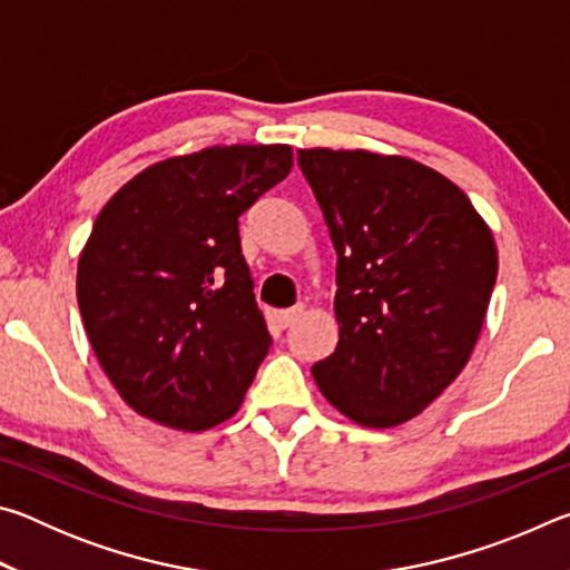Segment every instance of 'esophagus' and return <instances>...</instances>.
Wrapping results in <instances>:
<instances>
[{
  "mask_svg": "<svg viewBox=\"0 0 570 570\" xmlns=\"http://www.w3.org/2000/svg\"><path fill=\"white\" fill-rule=\"evenodd\" d=\"M302 312H304V306H294V308H284V312H278V324L284 326H292L298 316H302Z\"/></svg>",
  "mask_w": 570,
  "mask_h": 570,
  "instance_id": "esophagus-1",
  "label": "esophagus"
}]
</instances>
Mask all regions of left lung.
Masks as SVG:
<instances>
[{"mask_svg":"<svg viewBox=\"0 0 570 570\" xmlns=\"http://www.w3.org/2000/svg\"><path fill=\"white\" fill-rule=\"evenodd\" d=\"M336 250L340 344L312 366L362 428L417 417L465 370L498 276V246L435 168L370 150H298Z\"/></svg>","mask_w":570,"mask_h":570,"instance_id":"1","label":"left lung"}]
</instances>
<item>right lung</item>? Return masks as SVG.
I'll return each mask as SVG.
<instances>
[{
	"instance_id": "add662e5",
	"label": "right lung",
	"mask_w": 570,
	"mask_h": 570,
	"mask_svg": "<svg viewBox=\"0 0 570 570\" xmlns=\"http://www.w3.org/2000/svg\"><path fill=\"white\" fill-rule=\"evenodd\" d=\"M294 166L292 146H210L158 160L102 206L77 262L85 334L112 387L163 428L238 412L272 346L238 216Z\"/></svg>"
}]
</instances>
